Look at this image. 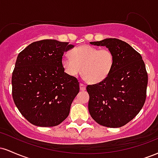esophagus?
<instances>
[{"instance_id":"1","label":"esophagus","mask_w":158,"mask_h":158,"mask_svg":"<svg viewBox=\"0 0 158 158\" xmlns=\"http://www.w3.org/2000/svg\"><path fill=\"white\" fill-rule=\"evenodd\" d=\"M85 89H86V85L82 84V83H81V84H80V90H82V91H84V90H85Z\"/></svg>"}]
</instances>
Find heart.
<instances>
[{"mask_svg":"<svg viewBox=\"0 0 158 158\" xmlns=\"http://www.w3.org/2000/svg\"><path fill=\"white\" fill-rule=\"evenodd\" d=\"M70 55L61 58V65L70 77L81 74L90 83H99L109 76L114 68V54L108 48L99 49L90 45H81L73 49Z\"/></svg>","mask_w":158,"mask_h":158,"instance_id":"1","label":"heart"}]
</instances>
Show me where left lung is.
<instances>
[{"label": "left lung", "instance_id": "8db88e82", "mask_svg": "<svg viewBox=\"0 0 158 158\" xmlns=\"http://www.w3.org/2000/svg\"><path fill=\"white\" fill-rule=\"evenodd\" d=\"M90 43L110 49L115 60L104 81L87 86L88 110L101 126L119 128L135 118L146 101L148 74L145 63L138 52L119 39Z\"/></svg>", "mask_w": 158, "mask_h": 158}]
</instances>
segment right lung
Instances as JSON below:
<instances>
[{"label": "right lung", "instance_id": "add662e5", "mask_svg": "<svg viewBox=\"0 0 158 158\" xmlns=\"http://www.w3.org/2000/svg\"><path fill=\"white\" fill-rule=\"evenodd\" d=\"M73 47L44 39L28 45L18 56L12 77V98L32 124L56 126L68 117L79 83L65 73L61 58Z\"/></svg>", "mask_w": 158, "mask_h": 158}]
</instances>
